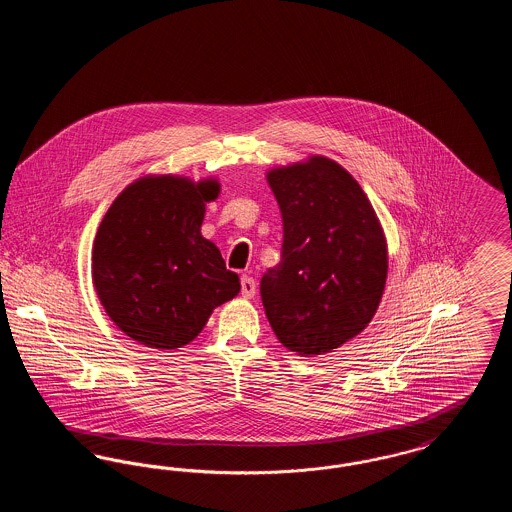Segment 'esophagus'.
Here are the masks:
<instances>
[{"instance_id":"34e87169","label":"esophagus","mask_w":512,"mask_h":512,"mask_svg":"<svg viewBox=\"0 0 512 512\" xmlns=\"http://www.w3.org/2000/svg\"><path fill=\"white\" fill-rule=\"evenodd\" d=\"M255 292H257L255 280H253L251 276L244 274V276H242V297H244V299H251V297L255 295Z\"/></svg>"}]
</instances>
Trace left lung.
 <instances>
[{"label": "left lung", "instance_id": "1", "mask_svg": "<svg viewBox=\"0 0 512 512\" xmlns=\"http://www.w3.org/2000/svg\"><path fill=\"white\" fill-rule=\"evenodd\" d=\"M267 182L284 222L282 259L261 278L268 322L301 357L332 353L376 315L388 278V242L359 182L311 155L274 167Z\"/></svg>", "mask_w": 512, "mask_h": 512}]
</instances>
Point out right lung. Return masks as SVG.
Here are the masks:
<instances>
[{
  "label": "right lung",
  "mask_w": 512,
  "mask_h": 512,
  "mask_svg": "<svg viewBox=\"0 0 512 512\" xmlns=\"http://www.w3.org/2000/svg\"><path fill=\"white\" fill-rule=\"evenodd\" d=\"M217 178L147 174L107 209L92 249V282L115 326L146 347L194 341L211 313L240 293L219 247L201 236Z\"/></svg>",
  "instance_id": "obj_1"
}]
</instances>
